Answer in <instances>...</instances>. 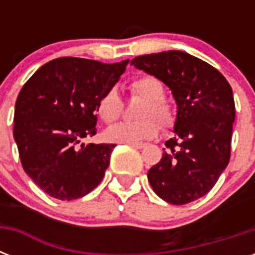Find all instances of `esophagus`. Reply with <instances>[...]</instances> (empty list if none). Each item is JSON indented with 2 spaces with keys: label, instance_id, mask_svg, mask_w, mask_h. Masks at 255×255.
I'll return each instance as SVG.
<instances>
[{
  "label": "esophagus",
  "instance_id": "obj_1",
  "mask_svg": "<svg viewBox=\"0 0 255 255\" xmlns=\"http://www.w3.org/2000/svg\"><path fill=\"white\" fill-rule=\"evenodd\" d=\"M129 145H132V147L135 148H139V149H141V148L145 147V143H128Z\"/></svg>",
  "mask_w": 255,
  "mask_h": 255
}]
</instances>
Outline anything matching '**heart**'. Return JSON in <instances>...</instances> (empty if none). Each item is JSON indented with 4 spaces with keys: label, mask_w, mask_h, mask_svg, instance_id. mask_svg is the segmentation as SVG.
I'll return each instance as SVG.
<instances>
[{
    "label": "heart",
    "mask_w": 255,
    "mask_h": 255,
    "mask_svg": "<svg viewBox=\"0 0 255 255\" xmlns=\"http://www.w3.org/2000/svg\"><path fill=\"white\" fill-rule=\"evenodd\" d=\"M132 96L144 99L136 122H124L108 129V139L118 143H139L155 137L163 128H172L177 120V111L164 99L163 82L153 75H140L128 85ZM98 115L106 124L115 123L123 112V100L116 88H108L100 96L96 107ZM160 124L159 125L158 123Z\"/></svg>",
    "instance_id": "b5f03b06"
}]
</instances>
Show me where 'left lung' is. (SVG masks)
<instances>
[{
	"label": "left lung",
	"instance_id": "obj_1",
	"mask_svg": "<svg viewBox=\"0 0 255 255\" xmlns=\"http://www.w3.org/2000/svg\"><path fill=\"white\" fill-rule=\"evenodd\" d=\"M136 69L163 81L177 103L176 135L148 172L152 189L164 201L184 205L205 196L230 160L236 118L233 91L217 69L184 51L133 58Z\"/></svg>",
	"mask_w": 255,
	"mask_h": 255
}]
</instances>
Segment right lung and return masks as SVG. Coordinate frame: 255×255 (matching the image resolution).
<instances>
[{
	"label": "right lung",
	"mask_w": 255,
	"mask_h": 255,
	"mask_svg": "<svg viewBox=\"0 0 255 255\" xmlns=\"http://www.w3.org/2000/svg\"><path fill=\"white\" fill-rule=\"evenodd\" d=\"M127 63L57 58L38 69L18 94L13 136L22 168L51 197L77 200L103 180L115 144H79L98 131V102Z\"/></svg>",
	"instance_id": "right-lung-1"
}]
</instances>
